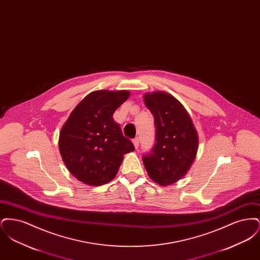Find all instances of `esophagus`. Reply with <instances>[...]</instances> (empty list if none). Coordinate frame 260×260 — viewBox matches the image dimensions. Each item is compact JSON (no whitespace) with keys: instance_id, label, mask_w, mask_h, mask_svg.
I'll return each instance as SVG.
<instances>
[{"instance_id":"obj_1","label":"esophagus","mask_w":260,"mask_h":260,"mask_svg":"<svg viewBox=\"0 0 260 260\" xmlns=\"http://www.w3.org/2000/svg\"><path fill=\"white\" fill-rule=\"evenodd\" d=\"M133 143H134V145H135V147L136 149L138 148V146H139V139L136 137L135 139H133Z\"/></svg>"}]
</instances>
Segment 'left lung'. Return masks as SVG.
Masks as SVG:
<instances>
[{"label":"left lung","mask_w":260,"mask_h":260,"mask_svg":"<svg viewBox=\"0 0 260 260\" xmlns=\"http://www.w3.org/2000/svg\"><path fill=\"white\" fill-rule=\"evenodd\" d=\"M144 103L154 117L156 143L144 154L143 164L153 181L170 185L183 177L195 160L198 134L188 112L173 95L146 93Z\"/></svg>","instance_id":"8db88e82"}]
</instances>
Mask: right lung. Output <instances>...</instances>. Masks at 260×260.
Listing matches in <instances>:
<instances>
[{
    "mask_svg": "<svg viewBox=\"0 0 260 260\" xmlns=\"http://www.w3.org/2000/svg\"><path fill=\"white\" fill-rule=\"evenodd\" d=\"M129 96L127 90L87 94L63 124L58 146L68 171L87 185L106 184L116 176L124 154L135 150L113 114Z\"/></svg>",
    "mask_w": 260,
    "mask_h": 260,
    "instance_id": "add662e5",
    "label": "right lung"
}]
</instances>
